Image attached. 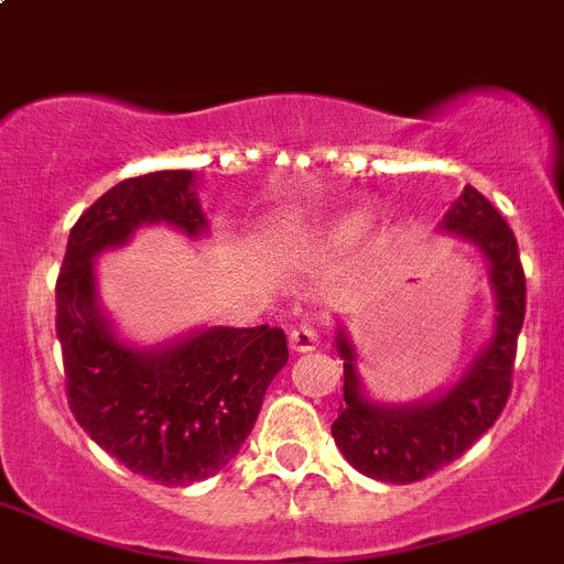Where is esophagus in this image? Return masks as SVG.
Instances as JSON below:
<instances>
[{
    "label": "esophagus",
    "instance_id": "34e87169",
    "mask_svg": "<svg viewBox=\"0 0 564 564\" xmlns=\"http://www.w3.org/2000/svg\"><path fill=\"white\" fill-rule=\"evenodd\" d=\"M289 344H292L294 351H314L318 346V333L311 324H297L289 333Z\"/></svg>",
    "mask_w": 564,
    "mask_h": 564
}]
</instances>
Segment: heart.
<instances>
[{"label": "heart", "mask_w": 564, "mask_h": 564, "mask_svg": "<svg viewBox=\"0 0 564 564\" xmlns=\"http://www.w3.org/2000/svg\"><path fill=\"white\" fill-rule=\"evenodd\" d=\"M366 226H368L366 209H351V213H344V215H335V218H329L327 224L318 229L316 240H318V246H324V248L349 246V242H355L357 237L366 231Z\"/></svg>", "instance_id": "b5f03b06"}]
</instances>
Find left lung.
Here are the masks:
<instances>
[{
	"label": "left lung",
	"instance_id": "8db88e82",
	"mask_svg": "<svg viewBox=\"0 0 564 564\" xmlns=\"http://www.w3.org/2000/svg\"><path fill=\"white\" fill-rule=\"evenodd\" d=\"M442 231L471 242L488 261V281L497 297L494 335L451 390L417 403H377L366 395L357 355L338 329L344 360V406L333 423V440L362 475L382 482H417L464 456L502 414L513 379L516 344L527 311V278L516 235L491 202L466 185L447 209Z\"/></svg>",
	"mask_w": 564,
	"mask_h": 564
}]
</instances>
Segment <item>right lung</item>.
Returning <instances> with one entry per match:
<instances>
[{"mask_svg":"<svg viewBox=\"0 0 564 564\" xmlns=\"http://www.w3.org/2000/svg\"><path fill=\"white\" fill-rule=\"evenodd\" d=\"M150 224L174 226L187 240L207 235L196 174L130 176L76 220L56 278V335L78 425L135 475L191 486L240 453L289 346L270 324L202 327L155 349L117 338L100 308L95 256Z\"/></svg>","mask_w":564,"mask_h":564,"instance_id":"right-lung-1","label":"right lung"}]
</instances>
